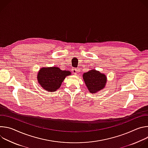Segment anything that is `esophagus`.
<instances>
[{
	"label": "esophagus",
	"mask_w": 148,
	"mask_h": 148,
	"mask_svg": "<svg viewBox=\"0 0 148 148\" xmlns=\"http://www.w3.org/2000/svg\"><path fill=\"white\" fill-rule=\"evenodd\" d=\"M73 73L74 74L77 75V73H78V70H77L76 69H74L73 70Z\"/></svg>",
	"instance_id": "34e87169"
}]
</instances>
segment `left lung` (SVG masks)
<instances>
[{"label": "left lung", "instance_id": "8db88e82", "mask_svg": "<svg viewBox=\"0 0 148 148\" xmlns=\"http://www.w3.org/2000/svg\"><path fill=\"white\" fill-rule=\"evenodd\" d=\"M83 80L90 93L95 94L103 90L107 82V77L95 69H92L82 75Z\"/></svg>", "mask_w": 148, "mask_h": 148}]
</instances>
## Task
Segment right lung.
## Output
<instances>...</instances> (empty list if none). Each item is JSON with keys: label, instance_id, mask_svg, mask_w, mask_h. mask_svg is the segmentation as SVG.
Wrapping results in <instances>:
<instances>
[{"label": "right lung", "instance_id": "add662e5", "mask_svg": "<svg viewBox=\"0 0 148 148\" xmlns=\"http://www.w3.org/2000/svg\"><path fill=\"white\" fill-rule=\"evenodd\" d=\"M71 73L69 70H61L58 67H42L37 73V81L40 86L49 92L56 91L66 77Z\"/></svg>", "mask_w": 148, "mask_h": 148}]
</instances>
